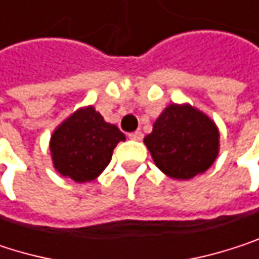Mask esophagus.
Segmentation results:
<instances>
[{"label": "esophagus", "instance_id": "obj_1", "mask_svg": "<svg viewBox=\"0 0 259 259\" xmlns=\"http://www.w3.org/2000/svg\"><path fill=\"white\" fill-rule=\"evenodd\" d=\"M128 138L134 140V141H141V140H143V134H141L140 131H137V132L128 134Z\"/></svg>", "mask_w": 259, "mask_h": 259}]
</instances>
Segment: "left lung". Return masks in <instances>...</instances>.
<instances>
[{
	"mask_svg": "<svg viewBox=\"0 0 259 259\" xmlns=\"http://www.w3.org/2000/svg\"><path fill=\"white\" fill-rule=\"evenodd\" d=\"M156 167L171 179L188 181L205 173L220 150L219 127L194 106L168 104L144 138Z\"/></svg>",
	"mask_w": 259,
	"mask_h": 259,
	"instance_id": "1",
	"label": "left lung"
}]
</instances>
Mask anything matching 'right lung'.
Segmentation results:
<instances>
[{
	"instance_id": "obj_1",
	"label": "right lung",
	"mask_w": 259,
	"mask_h": 259,
	"mask_svg": "<svg viewBox=\"0 0 259 259\" xmlns=\"http://www.w3.org/2000/svg\"><path fill=\"white\" fill-rule=\"evenodd\" d=\"M125 137L104 121L94 106H84L63 119L51 135L50 152L54 170L74 182L97 179L112 159V152Z\"/></svg>"
}]
</instances>
